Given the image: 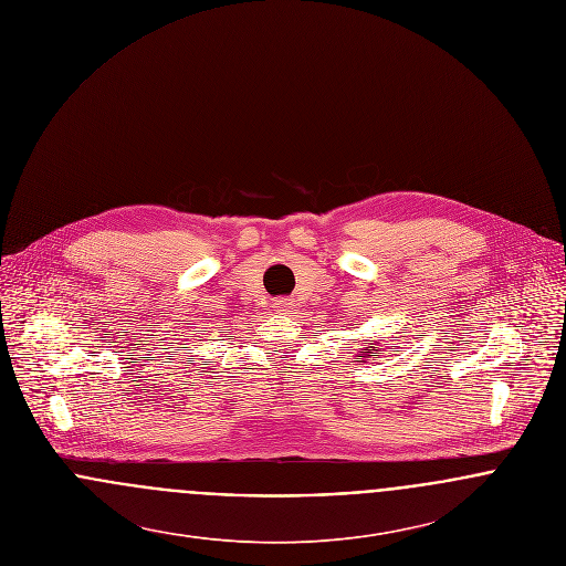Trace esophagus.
<instances>
[{
  "mask_svg": "<svg viewBox=\"0 0 566 566\" xmlns=\"http://www.w3.org/2000/svg\"><path fill=\"white\" fill-rule=\"evenodd\" d=\"M274 307H276V312L285 314V312L292 307V301H287V298H281V301H276V303H274Z\"/></svg>",
  "mask_w": 566,
  "mask_h": 566,
  "instance_id": "obj_1",
  "label": "esophagus"
}]
</instances>
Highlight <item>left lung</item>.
Listing matches in <instances>:
<instances>
[{
  "label": "left lung",
  "mask_w": 566,
  "mask_h": 566,
  "mask_svg": "<svg viewBox=\"0 0 566 566\" xmlns=\"http://www.w3.org/2000/svg\"><path fill=\"white\" fill-rule=\"evenodd\" d=\"M366 344H370V346H364V348H359V353H357V359H359V361H366V359H370V357H377V353H379V342L370 339V342H366Z\"/></svg>",
  "instance_id": "left-lung-1"
}]
</instances>
